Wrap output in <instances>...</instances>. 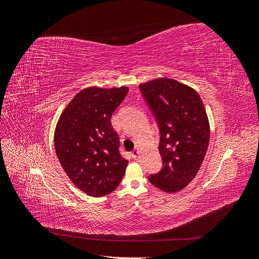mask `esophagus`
Here are the masks:
<instances>
[{
  "label": "esophagus",
  "mask_w": 259,
  "mask_h": 259,
  "mask_svg": "<svg viewBox=\"0 0 259 259\" xmlns=\"http://www.w3.org/2000/svg\"><path fill=\"white\" fill-rule=\"evenodd\" d=\"M139 148H136V149H134V150H133L132 152H131V155H132V158H134V159H136L137 156H138V154H139Z\"/></svg>",
  "instance_id": "obj_1"
}]
</instances>
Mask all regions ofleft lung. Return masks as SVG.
Instances as JSON below:
<instances>
[{"label":"left lung","mask_w":259,"mask_h":259,"mask_svg":"<svg viewBox=\"0 0 259 259\" xmlns=\"http://www.w3.org/2000/svg\"><path fill=\"white\" fill-rule=\"evenodd\" d=\"M139 90L160 130L163 167L149 182L165 192L182 190L197 175L208 147L204 105L190 86L167 77L140 84Z\"/></svg>","instance_id":"1"}]
</instances>
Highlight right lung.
<instances>
[{
  "label": "right lung",
  "mask_w": 259,
  "mask_h": 259,
  "mask_svg": "<svg viewBox=\"0 0 259 259\" xmlns=\"http://www.w3.org/2000/svg\"><path fill=\"white\" fill-rule=\"evenodd\" d=\"M128 88H88L77 93L61 113L54 135L62 168L80 190L104 197L119 186L128 161L122 158L111 115Z\"/></svg>",
  "instance_id": "add662e5"
}]
</instances>
